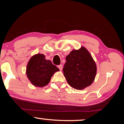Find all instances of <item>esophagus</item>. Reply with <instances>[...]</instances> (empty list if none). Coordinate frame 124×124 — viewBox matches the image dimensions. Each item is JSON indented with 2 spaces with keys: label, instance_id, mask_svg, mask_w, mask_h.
I'll return each mask as SVG.
<instances>
[{
  "label": "esophagus",
  "instance_id": "34e87169",
  "mask_svg": "<svg viewBox=\"0 0 124 124\" xmlns=\"http://www.w3.org/2000/svg\"><path fill=\"white\" fill-rule=\"evenodd\" d=\"M57 67L59 68V69H60V70H62V64H60V65H59L57 66Z\"/></svg>",
  "mask_w": 124,
  "mask_h": 124
}]
</instances>
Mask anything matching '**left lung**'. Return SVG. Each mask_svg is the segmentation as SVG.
Wrapping results in <instances>:
<instances>
[{"label": "left lung", "mask_w": 124, "mask_h": 124, "mask_svg": "<svg viewBox=\"0 0 124 124\" xmlns=\"http://www.w3.org/2000/svg\"><path fill=\"white\" fill-rule=\"evenodd\" d=\"M64 76L71 87L82 90L90 86L96 74V65L85 47L73 50L66 57Z\"/></svg>", "instance_id": "obj_1"}]
</instances>
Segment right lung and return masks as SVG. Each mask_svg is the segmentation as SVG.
Wrapping results in <instances>:
<instances>
[{
  "instance_id": "1",
  "label": "right lung",
  "mask_w": 124,
  "mask_h": 124,
  "mask_svg": "<svg viewBox=\"0 0 124 124\" xmlns=\"http://www.w3.org/2000/svg\"><path fill=\"white\" fill-rule=\"evenodd\" d=\"M59 70L50 60L45 59L43 54H38L30 59L26 67V73L33 85L42 87L47 85L54 74Z\"/></svg>"
}]
</instances>
